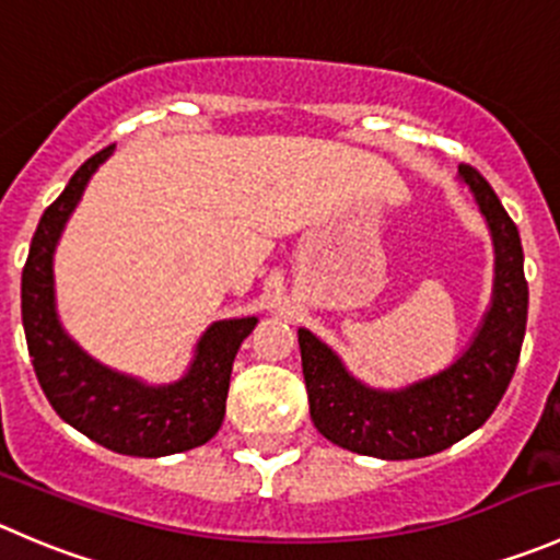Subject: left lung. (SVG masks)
<instances>
[{
  "instance_id": "left-lung-1",
  "label": "left lung",
  "mask_w": 560,
  "mask_h": 560,
  "mask_svg": "<svg viewBox=\"0 0 560 560\" xmlns=\"http://www.w3.org/2000/svg\"><path fill=\"white\" fill-rule=\"evenodd\" d=\"M457 179L470 190L490 231L495 275L481 324L455 362L428 378L381 389L357 378L320 337L299 326L310 419L342 450L378 460H413L450 450L490 419L512 381L528 320L523 245L485 176L460 165Z\"/></svg>"
}]
</instances>
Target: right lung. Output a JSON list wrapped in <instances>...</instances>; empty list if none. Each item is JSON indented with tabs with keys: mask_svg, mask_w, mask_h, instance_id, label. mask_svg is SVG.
<instances>
[{
	"mask_svg": "<svg viewBox=\"0 0 560 560\" xmlns=\"http://www.w3.org/2000/svg\"><path fill=\"white\" fill-rule=\"evenodd\" d=\"M114 154L86 160L62 196L43 212L21 275V318L37 381L54 411L94 444L130 457H165L207 444L225 417L231 368L256 315L212 320L198 337L182 378L147 384L86 353L59 320L54 253L94 171Z\"/></svg>",
	"mask_w": 560,
	"mask_h": 560,
	"instance_id": "1",
	"label": "right lung"
}]
</instances>
